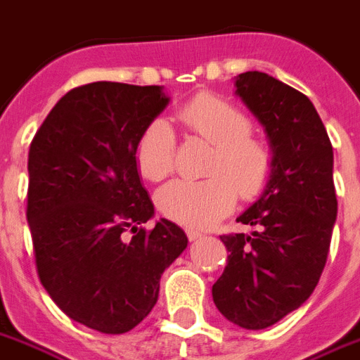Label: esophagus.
<instances>
[{
    "label": "esophagus",
    "mask_w": 360,
    "mask_h": 360,
    "mask_svg": "<svg viewBox=\"0 0 360 360\" xmlns=\"http://www.w3.org/2000/svg\"><path fill=\"white\" fill-rule=\"evenodd\" d=\"M200 236H203V233H200V231L186 229V238H188V240H198Z\"/></svg>",
    "instance_id": "obj_1"
}]
</instances>
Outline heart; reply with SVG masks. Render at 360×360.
Listing matches in <instances>:
<instances>
[{"label": "heart", "mask_w": 360, "mask_h": 360, "mask_svg": "<svg viewBox=\"0 0 360 360\" xmlns=\"http://www.w3.org/2000/svg\"><path fill=\"white\" fill-rule=\"evenodd\" d=\"M188 133L214 146L203 181L175 179L157 192V207L166 218L192 229L214 226L242 200H255L270 185L276 155L268 142L253 136V122L235 103L214 94H200L179 109ZM175 134L162 118L151 120L134 144V162L148 181H162L175 166Z\"/></svg>", "instance_id": "obj_1"}]
</instances>
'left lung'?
<instances>
[{
	"label": "left lung",
	"mask_w": 360,
	"mask_h": 360,
	"mask_svg": "<svg viewBox=\"0 0 360 360\" xmlns=\"http://www.w3.org/2000/svg\"><path fill=\"white\" fill-rule=\"evenodd\" d=\"M236 94L264 125L276 170L236 220L257 231L220 236L229 255L212 300L229 322L266 329L309 300L326 268L338 207L333 146L311 99L279 79L246 72Z\"/></svg>",
	"instance_id": "8db88e82"
}]
</instances>
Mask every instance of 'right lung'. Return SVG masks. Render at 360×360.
Wrapping results in <instances>:
<instances>
[{
	"instance_id": "1",
	"label": "right lung",
	"mask_w": 360,
	"mask_h": 360,
	"mask_svg": "<svg viewBox=\"0 0 360 360\" xmlns=\"http://www.w3.org/2000/svg\"><path fill=\"white\" fill-rule=\"evenodd\" d=\"M162 86L98 81L58 99L29 148L27 221L37 274L60 311L105 335L139 326L186 235L144 224L153 203L134 144L162 112Z\"/></svg>"
}]
</instances>
